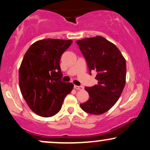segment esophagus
<instances>
[{
    "instance_id": "1",
    "label": "esophagus",
    "mask_w": 150,
    "mask_h": 150,
    "mask_svg": "<svg viewBox=\"0 0 150 150\" xmlns=\"http://www.w3.org/2000/svg\"><path fill=\"white\" fill-rule=\"evenodd\" d=\"M74 88L77 90H82L84 89L83 86H77V85H74Z\"/></svg>"
}]
</instances>
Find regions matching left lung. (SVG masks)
<instances>
[{"label": "left lung", "instance_id": "8db88e82", "mask_svg": "<svg viewBox=\"0 0 150 150\" xmlns=\"http://www.w3.org/2000/svg\"><path fill=\"white\" fill-rule=\"evenodd\" d=\"M89 71L97 73V84L85 87L89 99L81 108L94 115L102 114L116 104L125 85L126 62L117 46L101 36L77 40Z\"/></svg>", "mask_w": 150, "mask_h": 150}]
</instances>
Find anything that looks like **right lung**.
<instances>
[{
    "instance_id": "obj_1",
    "label": "right lung",
    "mask_w": 150,
    "mask_h": 150,
    "mask_svg": "<svg viewBox=\"0 0 150 150\" xmlns=\"http://www.w3.org/2000/svg\"><path fill=\"white\" fill-rule=\"evenodd\" d=\"M72 40L46 39L34 42L24 56L19 70L22 97L33 112L51 117L59 112L73 84L62 82L61 56Z\"/></svg>"
}]
</instances>
